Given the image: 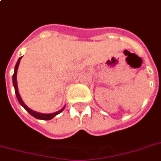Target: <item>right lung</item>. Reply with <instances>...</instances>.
Wrapping results in <instances>:
<instances>
[{
  "label": "right lung",
  "instance_id": "add662e5",
  "mask_svg": "<svg viewBox=\"0 0 161 161\" xmlns=\"http://www.w3.org/2000/svg\"><path fill=\"white\" fill-rule=\"evenodd\" d=\"M22 57H20L19 60H18L17 64L15 65V68H14V73L13 75V83H14V90H15V93H16V96H17V99L19 102L20 103V105L23 107L25 109L28 113H29L31 115H32L33 117H35L36 119H43V120H49L51 119H53V117H55L57 114H60L63 110H64V108L61 109V110L58 111L56 113H53V114H40V113H36V112H34V111H32L31 109H30L27 106H26L24 102L22 101V99L20 97L19 94V90H18V85H17V71H18V67H19V65L20 62V59H21Z\"/></svg>",
  "mask_w": 161,
  "mask_h": 161
}]
</instances>
